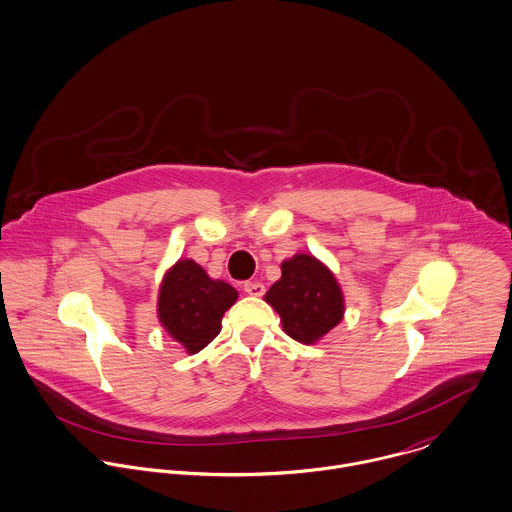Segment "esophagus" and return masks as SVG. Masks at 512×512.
Listing matches in <instances>:
<instances>
[{
    "label": "esophagus",
    "instance_id": "esophagus-1",
    "mask_svg": "<svg viewBox=\"0 0 512 512\" xmlns=\"http://www.w3.org/2000/svg\"><path fill=\"white\" fill-rule=\"evenodd\" d=\"M243 289H245V293L251 295V297H261V295L265 293V285L259 283V281H247V283L243 285Z\"/></svg>",
    "mask_w": 512,
    "mask_h": 512
}]
</instances>
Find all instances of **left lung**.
<instances>
[{
  "label": "left lung",
  "mask_w": 512,
  "mask_h": 512,
  "mask_svg": "<svg viewBox=\"0 0 512 512\" xmlns=\"http://www.w3.org/2000/svg\"><path fill=\"white\" fill-rule=\"evenodd\" d=\"M265 301L279 313L283 331L303 345L321 341L345 315L337 277L311 253H297L281 263V279L271 285Z\"/></svg>",
  "instance_id": "left-lung-1"
}]
</instances>
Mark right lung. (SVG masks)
<instances>
[{
    "label": "right lung",
    "instance_id": "obj_1",
    "mask_svg": "<svg viewBox=\"0 0 512 512\" xmlns=\"http://www.w3.org/2000/svg\"><path fill=\"white\" fill-rule=\"evenodd\" d=\"M237 297L229 283L211 279L193 259H179L159 285L157 317L167 335L195 355L219 335L221 319Z\"/></svg>",
    "mask_w": 512,
    "mask_h": 512
}]
</instances>
